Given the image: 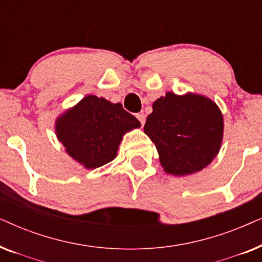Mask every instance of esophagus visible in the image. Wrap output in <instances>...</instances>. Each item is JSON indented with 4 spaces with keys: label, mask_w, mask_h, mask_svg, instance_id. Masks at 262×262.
Instances as JSON below:
<instances>
[{
    "label": "esophagus",
    "mask_w": 262,
    "mask_h": 262,
    "mask_svg": "<svg viewBox=\"0 0 262 262\" xmlns=\"http://www.w3.org/2000/svg\"><path fill=\"white\" fill-rule=\"evenodd\" d=\"M137 119L139 120V123L142 124V126L145 124V116H144V114H137Z\"/></svg>",
    "instance_id": "1"
}]
</instances>
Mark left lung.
I'll list each match as a JSON object with an SVG mask.
<instances>
[{
  "mask_svg": "<svg viewBox=\"0 0 262 262\" xmlns=\"http://www.w3.org/2000/svg\"><path fill=\"white\" fill-rule=\"evenodd\" d=\"M223 116L212 100L168 92L152 103L144 132L155 143L166 173L184 177L209 166L220 152Z\"/></svg>",
  "mask_w": 262,
  "mask_h": 262,
  "instance_id": "obj_1",
  "label": "left lung"
}]
</instances>
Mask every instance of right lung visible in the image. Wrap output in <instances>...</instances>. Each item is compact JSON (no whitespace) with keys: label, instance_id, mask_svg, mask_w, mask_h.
Listing matches in <instances>:
<instances>
[{"label":"right lung","instance_id":"right-lung-1","mask_svg":"<svg viewBox=\"0 0 262 262\" xmlns=\"http://www.w3.org/2000/svg\"><path fill=\"white\" fill-rule=\"evenodd\" d=\"M139 126L137 118L121 103L87 95L57 118L55 128L68 155L94 169L116 159L123 136Z\"/></svg>","mask_w":262,"mask_h":262}]
</instances>
